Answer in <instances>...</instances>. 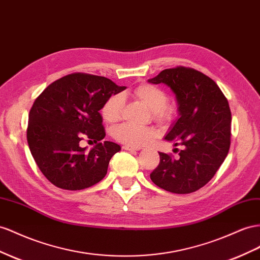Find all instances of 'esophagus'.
<instances>
[{
  "instance_id": "obj_1",
  "label": "esophagus",
  "mask_w": 260,
  "mask_h": 260,
  "mask_svg": "<svg viewBox=\"0 0 260 260\" xmlns=\"http://www.w3.org/2000/svg\"><path fill=\"white\" fill-rule=\"evenodd\" d=\"M122 149L125 151H139L140 147L138 146H132V145H128V144H124L122 145Z\"/></svg>"
}]
</instances>
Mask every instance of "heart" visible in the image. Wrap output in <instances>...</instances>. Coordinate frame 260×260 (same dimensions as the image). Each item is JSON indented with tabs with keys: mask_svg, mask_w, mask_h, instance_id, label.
<instances>
[{
	"mask_svg": "<svg viewBox=\"0 0 260 260\" xmlns=\"http://www.w3.org/2000/svg\"><path fill=\"white\" fill-rule=\"evenodd\" d=\"M133 95L152 110L153 118L157 122H166L173 119L175 108L168 105L167 94L163 89L151 84H141L133 90ZM124 107L123 96L120 94L110 95L102 107V116L107 122H116L122 116ZM114 137L119 142L140 146L156 137V132L150 127H137L131 123H122L114 130Z\"/></svg>",
	"mask_w": 260,
	"mask_h": 260,
	"instance_id": "obj_1",
	"label": "heart"
}]
</instances>
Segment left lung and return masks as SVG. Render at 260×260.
Segmentation results:
<instances>
[{"label":"left lung","mask_w":260,"mask_h":260,"mask_svg":"<svg viewBox=\"0 0 260 260\" xmlns=\"http://www.w3.org/2000/svg\"><path fill=\"white\" fill-rule=\"evenodd\" d=\"M147 82L165 84L176 96L178 118L164 139L180 147L174 149L176 158L158 152L159 164L150 177L166 191L193 192L211 180L229 153V102L213 80L190 68L166 69Z\"/></svg>","instance_id":"1"}]
</instances>
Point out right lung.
Here are the masks:
<instances>
[{"label": "right lung", "mask_w": 260, "mask_h": 260, "mask_svg": "<svg viewBox=\"0 0 260 260\" xmlns=\"http://www.w3.org/2000/svg\"><path fill=\"white\" fill-rule=\"evenodd\" d=\"M118 86L104 76L73 73L51 83L35 101L28 116L27 142L45 177L66 190H82L100 182L120 145L101 142L106 136L100 114ZM84 137L96 145L79 146Z\"/></svg>", "instance_id": "obj_1"}]
</instances>
